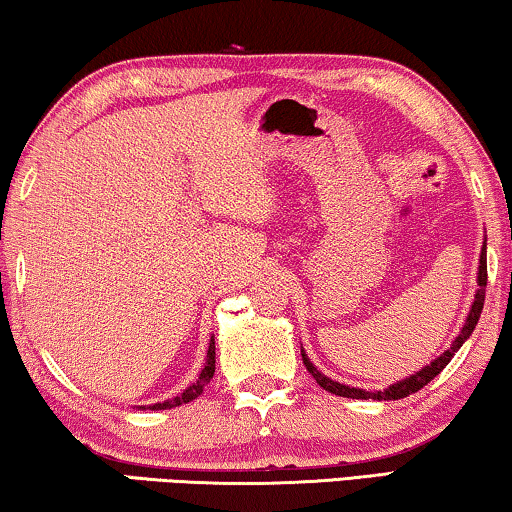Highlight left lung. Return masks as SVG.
<instances>
[{
  "label": "left lung",
  "mask_w": 512,
  "mask_h": 512,
  "mask_svg": "<svg viewBox=\"0 0 512 512\" xmlns=\"http://www.w3.org/2000/svg\"><path fill=\"white\" fill-rule=\"evenodd\" d=\"M485 286H487V240L483 242V249H480V265H478V291H476V298H473V305H471V311L469 316H466V323L464 328L459 335L455 337V342L450 344L448 351H443L439 358H436L434 362H429L427 367H422L420 372L411 374L409 379L404 381H397L392 383L390 388L385 390H376V392H369V390H362V388H351V385H344L339 381H332L328 379V376L318 372V369L311 365V360L307 358V353L302 351V362H305L307 372L314 376L316 383L321 385L323 390L332 392V395H339V397H351V399H379V402H383V399H402V397H409L413 395V392H418L420 388H425V385L434 379V376H439L443 369H446V365L450 360H453V355L459 351V346H462L466 339L471 337L473 328H476L478 318H480V311H483V305H485Z\"/></svg>",
  "instance_id": "8db88e82"
}]
</instances>
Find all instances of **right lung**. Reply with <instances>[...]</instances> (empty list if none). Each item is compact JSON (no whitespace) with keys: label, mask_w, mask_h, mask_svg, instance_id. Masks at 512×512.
I'll return each instance as SVG.
<instances>
[{"label":"right lung","mask_w":512,"mask_h":512,"mask_svg":"<svg viewBox=\"0 0 512 512\" xmlns=\"http://www.w3.org/2000/svg\"><path fill=\"white\" fill-rule=\"evenodd\" d=\"M214 355H217V353H214V337H212V339H210V346H207L205 365H203V369H201V374H198L196 383H191L189 388L182 392V395H177V397H173V399H166V402H161V404H154V406H150V409H154V411L173 409V406L187 404V402H191V399H196L198 395H201L205 385L210 383V379L214 376ZM140 409H143V406H140Z\"/></svg>","instance_id":"add662e5"}]
</instances>
